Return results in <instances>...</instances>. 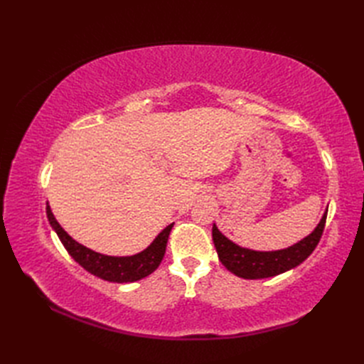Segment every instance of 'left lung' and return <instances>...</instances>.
Returning a JSON list of instances; mask_svg holds the SVG:
<instances>
[{"instance_id":"left-lung-1","label":"left lung","mask_w":364,"mask_h":364,"mask_svg":"<svg viewBox=\"0 0 364 364\" xmlns=\"http://www.w3.org/2000/svg\"><path fill=\"white\" fill-rule=\"evenodd\" d=\"M326 213L323 214L321 223L317 225V228L310 235L287 249L274 252H257L240 247L230 240H228L214 225L213 240L218 253V259L222 261V264L229 272H232L240 278L262 279L277 277L279 273L299 266L302 261L311 255L323 234Z\"/></svg>"}]
</instances>
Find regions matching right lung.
Returning <instances> with one entry per match:
<instances>
[{"instance_id": "obj_1", "label": "right lung", "mask_w": 364, "mask_h": 364, "mask_svg": "<svg viewBox=\"0 0 364 364\" xmlns=\"http://www.w3.org/2000/svg\"><path fill=\"white\" fill-rule=\"evenodd\" d=\"M47 217L51 228L56 230L62 245L68 250L74 261L79 262L85 270L95 274V277L111 282H135L155 272L159 267V264L165 255L168 235L173 228V223L168 225L146 250L136 253V255L107 257L87 249L80 243H77L75 240H73L62 229V226L58 223V220L54 218L48 205Z\"/></svg>"}]
</instances>
